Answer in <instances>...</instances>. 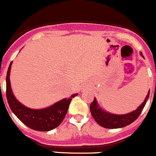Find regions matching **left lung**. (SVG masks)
<instances>
[{"instance_id":"8db88e82","label":"left lung","mask_w":156,"mask_h":156,"mask_svg":"<svg viewBox=\"0 0 156 156\" xmlns=\"http://www.w3.org/2000/svg\"><path fill=\"white\" fill-rule=\"evenodd\" d=\"M140 55L143 58H144L143 54L140 53ZM149 92H150V90H149L148 92L147 95L146 96L143 102L136 110L133 111L130 113L124 114V115H116V114H112L108 112H106L100 107L96 98H95L94 101L90 105V112L92 118L100 126L105 127V128H121V127L129 125L134 121H136L141 114L149 97Z\"/></svg>"}]
</instances>
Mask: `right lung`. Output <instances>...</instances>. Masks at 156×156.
Here are the masks:
<instances>
[{
    "instance_id": "add662e5",
    "label": "right lung",
    "mask_w": 156,
    "mask_h": 156,
    "mask_svg": "<svg viewBox=\"0 0 156 156\" xmlns=\"http://www.w3.org/2000/svg\"><path fill=\"white\" fill-rule=\"evenodd\" d=\"M11 62L8 67L6 78L7 99L13 113L29 128L37 131H49L56 128L64 119L72 98L78 95L73 94L68 98L61 101L44 108L33 109L28 108L20 102L13 95L10 86V73Z\"/></svg>"
}]
</instances>
